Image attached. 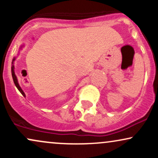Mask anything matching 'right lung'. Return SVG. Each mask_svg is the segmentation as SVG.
Returning a JSON list of instances; mask_svg holds the SVG:
<instances>
[{"label": "right lung", "instance_id": "right-lung-1", "mask_svg": "<svg viewBox=\"0 0 158 158\" xmlns=\"http://www.w3.org/2000/svg\"><path fill=\"white\" fill-rule=\"evenodd\" d=\"M21 48H22V46L21 47ZM15 57H14V59H12V68H11V70H12V79H13V81H14V83H15L16 88H17L18 89H19V91L21 92V94H22L23 97H26V95H25L24 92L23 91V90L21 89V87H20V85H19V81H18V79H17V77H16V76H15V70H14V69H15V68H14V64H13L14 61H15Z\"/></svg>", "mask_w": 158, "mask_h": 158}]
</instances>
